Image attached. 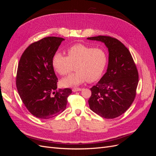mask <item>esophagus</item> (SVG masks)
Here are the masks:
<instances>
[{"mask_svg":"<svg viewBox=\"0 0 156 156\" xmlns=\"http://www.w3.org/2000/svg\"><path fill=\"white\" fill-rule=\"evenodd\" d=\"M81 90H82V88H73L72 89V91L74 92H75L81 91Z\"/></svg>","mask_w":156,"mask_h":156,"instance_id":"obj_1","label":"esophagus"}]
</instances>
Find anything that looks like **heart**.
Masks as SVG:
<instances>
[{"mask_svg": "<svg viewBox=\"0 0 156 156\" xmlns=\"http://www.w3.org/2000/svg\"><path fill=\"white\" fill-rule=\"evenodd\" d=\"M68 56L60 52L56 53L52 58V66L59 75L65 76L73 69L74 73L61 80L64 87H76L85 82H94L100 79L107 64V54L101 48L82 44L69 47Z\"/></svg>", "mask_w": 156, "mask_h": 156, "instance_id": "1", "label": "heart"}]
</instances>
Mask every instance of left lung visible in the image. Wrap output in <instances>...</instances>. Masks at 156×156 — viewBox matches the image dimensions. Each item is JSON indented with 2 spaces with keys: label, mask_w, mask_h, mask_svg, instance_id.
I'll return each mask as SVG.
<instances>
[{
  "label": "left lung",
  "mask_w": 156,
  "mask_h": 156,
  "mask_svg": "<svg viewBox=\"0 0 156 156\" xmlns=\"http://www.w3.org/2000/svg\"><path fill=\"white\" fill-rule=\"evenodd\" d=\"M88 40L103 42L107 47V72L90 90V109L107 119L119 117L133 103L139 83V73L129 51L115 37L98 36Z\"/></svg>",
  "instance_id": "left-lung-1"
}]
</instances>
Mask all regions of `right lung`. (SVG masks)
Masks as SVG:
<instances>
[{
	"instance_id": "1",
	"label": "right lung",
	"mask_w": 156,
	"mask_h": 156,
	"mask_svg": "<svg viewBox=\"0 0 156 156\" xmlns=\"http://www.w3.org/2000/svg\"><path fill=\"white\" fill-rule=\"evenodd\" d=\"M62 37L49 36L31 44L23 52L16 75L17 91L25 106L32 115L49 119L63 112L69 88L57 90L58 78L52 66Z\"/></svg>"
}]
</instances>
